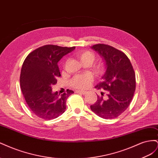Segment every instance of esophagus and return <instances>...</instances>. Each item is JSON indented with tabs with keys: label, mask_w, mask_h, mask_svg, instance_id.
Masks as SVG:
<instances>
[{
	"label": "esophagus",
	"mask_w": 158,
	"mask_h": 158,
	"mask_svg": "<svg viewBox=\"0 0 158 158\" xmlns=\"http://www.w3.org/2000/svg\"><path fill=\"white\" fill-rule=\"evenodd\" d=\"M76 93H78V94H83V95H84V94H86V92H84V91H82V90H76Z\"/></svg>",
	"instance_id": "obj_1"
}]
</instances>
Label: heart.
I'll use <instances>...</instances> for the list:
<instances>
[{
  "label": "heart",
  "instance_id": "heart-1",
  "mask_svg": "<svg viewBox=\"0 0 158 158\" xmlns=\"http://www.w3.org/2000/svg\"><path fill=\"white\" fill-rule=\"evenodd\" d=\"M76 55L83 64H92L95 59V54L89 51H81L76 52ZM94 70L97 73L102 74L105 70V66L101 63L97 64L94 66ZM91 82H92V77L90 75H77L71 80L70 85L74 88L84 89L88 88Z\"/></svg>",
  "mask_w": 158,
  "mask_h": 158
}]
</instances>
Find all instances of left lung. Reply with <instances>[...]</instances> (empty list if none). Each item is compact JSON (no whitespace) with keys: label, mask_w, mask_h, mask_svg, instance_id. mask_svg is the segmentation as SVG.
<instances>
[{"label":"left lung","mask_w":158,"mask_h":158,"mask_svg":"<svg viewBox=\"0 0 158 158\" xmlns=\"http://www.w3.org/2000/svg\"><path fill=\"white\" fill-rule=\"evenodd\" d=\"M103 57L106 71L103 81L96 85L98 89L107 91V98L98 95L91 110L103 118L112 119L120 115L128 107L136 89L135 73L128 56L123 52L106 44L92 47Z\"/></svg>","instance_id":"left-lung-1"}]
</instances>
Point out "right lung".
Masks as SVG:
<instances>
[{
    "instance_id": "right-lung-1",
    "label": "right lung",
    "mask_w": 158,
    "mask_h": 158,
    "mask_svg": "<svg viewBox=\"0 0 158 158\" xmlns=\"http://www.w3.org/2000/svg\"><path fill=\"white\" fill-rule=\"evenodd\" d=\"M75 49L46 45L33 51L22 66L20 82L22 94L31 111L45 120L61 115L66 109V102L73 90L60 94L52 91L60 76L59 61Z\"/></svg>"
}]
</instances>
